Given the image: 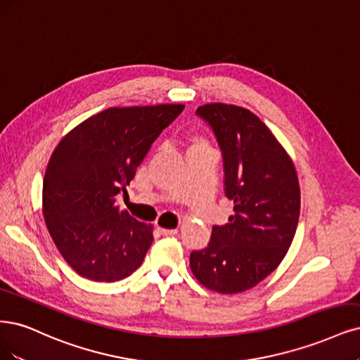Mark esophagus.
<instances>
[{
	"label": "esophagus",
	"mask_w": 360,
	"mask_h": 360,
	"mask_svg": "<svg viewBox=\"0 0 360 360\" xmlns=\"http://www.w3.org/2000/svg\"><path fill=\"white\" fill-rule=\"evenodd\" d=\"M160 235H165V237H171V235H177V229H164V228H158Z\"/></svg>",
	"instance_id": "1"
}]
</instances>
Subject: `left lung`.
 <instances>
[{
	"label": "left lung",
	"instance_id": "left-lung-1",
	"mask_svg": "<svg viewBox=\"0 0 360 360\" xmlns=\"http://www.w3.org/2000/svg\"><path fill=\"white\" fill-rule=\"evenodd\" d=\"M196 115L216 135L225 169V195L233 201L229 223L213 226L191 269L217 293L255 288L286 256L298 226L301 192L290 156L250 110L205 104Z\"/></svg>",
	"mask_w": 360,
	"mask_h": 360
}]
</instances>
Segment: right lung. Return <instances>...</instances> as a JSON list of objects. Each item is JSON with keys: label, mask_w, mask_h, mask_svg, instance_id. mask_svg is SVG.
I'll return each instance as SVG.
<instances>
[{"label": "right lung", "mask_w": 360, "mask_h": 360, "mask_svg": "<svg viewBox=\"0 0 360 360\" xmlns=\"http://www.w3.org/2000/svg\"><path fill=\"white\" fill-rule=\"evenodd\" d=\"M183 104L111 107L59 141L43 180V216L59 253L79 276L117 281L137 269L153 226L116 205L153 141Z\"/></svg>", "instance_id": "obj_1"}]
</instances>
